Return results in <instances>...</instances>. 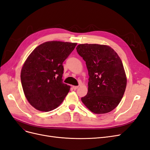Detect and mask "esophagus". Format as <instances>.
I'll use <instances>...</instances> for the list:
<instances>
[{
  "instance_id": "esophagus-1",
  "label": "esophagus",
  "mask_w": 150,
  "mask_h": 150,
  "mask_svg": "<svg viewBox=\"0 0 150 150\" xmlns=\"http://www.w3.org/2000/svg\"><path fill=\"white\" fill-rule=\"evenodd\" d=\"M78 88H79V86H72V88H73V89H75V90L78 89Z\"/></svg>"
}]
</instances>
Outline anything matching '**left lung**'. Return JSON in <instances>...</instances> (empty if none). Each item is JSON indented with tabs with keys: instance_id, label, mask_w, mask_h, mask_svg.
I'll list each match as a JSON object with an SVG mask.
<instances>
[{
	"instance_id": "obj_1",
	"label": "left lung",
	"mask_w": 150,
	"mask_h": 150,
	"mask_svg": "<svg viewBox=\"0 0 150 150\" xmlns=\"http://www.w3.org/2000/svg\"><path fill=\"white\" fill-rule=\"evenodd\" d=\"M79 55L88 70V91L81 101L96 114L111 111L125 93L126 77L120 57L111 47L100 44H79Z\"/></svg>"
}]
</instances>
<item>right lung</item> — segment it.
<instances>
[{"mask_svg":"<svg viewBox=\"0 0 150 150\" xmlns=\"http://www.w3.org/2000/svg\"><path fill=\"white\" fill-rule=\"evenodd\" d=\"M76 45L61 41L44 42L26 59L21 70V83L27 99L36 110H54L69 93L70 86L62 82V63Z\"/></svg>","mask_w":150,"mask_h":150,"instance_id":"1","label":"right lung"}]
</instances>
